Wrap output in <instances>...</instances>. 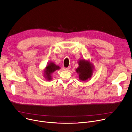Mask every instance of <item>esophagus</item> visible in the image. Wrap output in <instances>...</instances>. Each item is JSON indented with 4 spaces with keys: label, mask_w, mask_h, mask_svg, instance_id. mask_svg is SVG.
<instances>
[{
    "label": "esophagus",
    "mask_w": 132,
    "mask_h": 132,
    "mask_svg": "<svg viewBox=\"0 0 132 132\" xmlns=\"http://www.w3.org/2000/svg\"><path fill=\"white\" fill-rule=\"evenodd\" d=\"M70 68V66H68V67L65 68H64V69H65V70H68Z\"/></svg>",
    "instance_id": "1"
}]
</instances>
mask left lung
I'll return each mask as SVG.
<instances>
[{
    "instance_id": "obj_1",
    "label": "left lung",
    "mask_w": 132,
    "mask_h": 132,
    "mask_svg": "<svg viewBox=\"0 0 132 132\" xmlns=\"http://www.w3.org/2000/svg\"><path fill=\"white\" fill-rule=\"evenodd\" d=\"M79 67L77 68L76 71L79 73V79L81 80H86L91 77L92 73V67L89 62L85 60L79 62Z\"/></svg>"
}]
</instances>
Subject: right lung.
I'll return each instance as SVG.
<instances>
[{"label":"right lung","instance_id":"right-lung-1","mask_svg":"<svg viewBox=\"0 0 132 132\" xmlns=\"http://www.w3.org/2000/svg\"><path fill=\"white\" fill-rule=\"evenodd\" d=\"M60 67L58 66L55 65V64H54L53 63H51L50 64H49L46 67V69H45V73H46V77H47L46 78H48V80L51 79V76L50 75L53 73L54 71H55L57 69H59Z\"/></svg>","mask_w":132,"mask_h":132}]
</instances>
